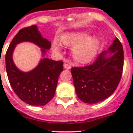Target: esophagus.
I'll list each match as a JSON object with an SVG mask.
<instances>
[{"mask_svg":"<svg viewBox=\"0 0 133 133\" xmlns=\"http://www.w3.org/2000/svg\"><path fill=\"white\" fill-rule=\"evenodd\" d=\"M64 68L65 69H66V70H69V69H70V68H71V66H70V64H69V63H65V64H64Z\"/></svg>","mask_w":133,"mask_h":133,"instance_id":"34e87169","label":"esophagus"}]
</instances>
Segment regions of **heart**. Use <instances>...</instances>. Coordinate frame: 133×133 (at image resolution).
<instances>
[{
	"instance_id": "1",
	"label": "heart",
	"mask_w": 133,
	"mask_h": 133,
	"mask_svg": "<svg viewBox=\"0 0 133 133\" xmlns=\"http://www.w3.org/2000/svg\"><path fill=\"white\" fill-rule=\"evenodd\" d=\"M61 42L66 46L72 47V55L77 62L87 63L95 58L101 46V39L87 32H73L63 35ZM52 50L56 52L61 50V44L57 41L52 43Z\"/></svg>"
}]
</instances>
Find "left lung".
Wrapping results in <instances>:
<instances>
[{
	"instance_id": "left-lung-1",
	"label": "left lung",
	"mask_w": 133,
	"mask_h": 133,
	"mask_svg": "<svg viewBox=\"0 0 133 133\" xmlns=\"http://www.w3.org/2000/svg\"><path fill=\"white\" fill-rule=\"evenodd\" d=\"M123 63V45L116 38L92 64L72 67L71 73L78 98L84 103L95 104L109 98L121 81Z\"/></svg>"
}]
</instances>
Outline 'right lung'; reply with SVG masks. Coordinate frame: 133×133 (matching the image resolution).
<instances>
[{
  "mask_svg": "<svg viewBox=\"0 0 133 133\" xmlns=\"http://www.w3.org/2000/svg\"><path fill=\"white\" fill-rule=\"evenodd\" d=\"M22 42H30L38 46L43 56L46 50L50 49L51 43L42 36L36 25H32L18 31L11 41L5 56L7 76L15 94L26 104L44 106L54 97L58 77L63 70V62L44 58L33 70L23 72L16 67L12 59L16 45Z\"/></svg>",
  "mask_w": 133,
  "mask_h": 133,
  "instance_id": "add662e5",
  "label": "right lung"
}]
</instances>
